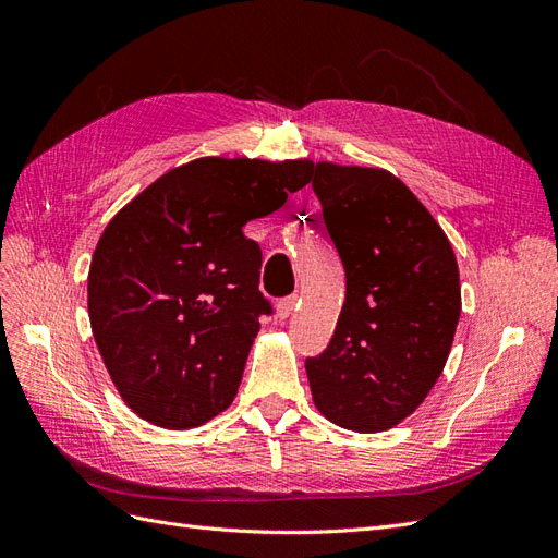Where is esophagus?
Instances as JSON below:
<instances>
[{
  "instance_id": "obj_1",
  "label": "esophagus",
  "mask_w": 558,
  "mask_h": 558,
  "mask_svg": "<svg viewBox=\"0 0 558 558\" xmlns=\"http://www.w3.org/2000/svg\"><path fill=\"white\" fill-rule=\"evenodd\" d=\"M295 305H298V295H289V298L279 300V302H277V318H279V320L289 318V316L293 314Z\"/></svg>"
}]
</instances>
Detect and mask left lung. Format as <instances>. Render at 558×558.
<instances>
[{"instance_id": "8db88e82", "label": "left lung", "mask_w": 558, "mask_h": 558, "mask_svg": "<svg viewBox=\"0 0 558 558\" xmlns=\"http://www.w3.org/2000/svg\"><path fill=\"white\" fill-rule=\"evenodd\" d=\"M312 177L347 277L332 340L305 363L312 398L335 426L381 433L442 375L461 316L459 265L440 223L391 172L316 162Z\"/></svg>"}]
</instances>
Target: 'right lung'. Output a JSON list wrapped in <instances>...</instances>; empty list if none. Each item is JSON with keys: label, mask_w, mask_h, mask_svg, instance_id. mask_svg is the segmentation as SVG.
Wrapping results in <instances>:
<instances>
[{"label": "right lung", "mask_w": 558, "mask_h": 558, "mask_svg": "<svg viewBox=\"0 0 558 558\" xmlns=\"http://www.w3.org/2000/svg\"><path fill=\"white\" fill-rule=\"evenodd\" d=\"M310 160L197 158L118 211L88 272L93 337L128 408L150 424H207L238 396L258 316L263 253L242 228L310 183Z\"/></svg>", "instance_id": "right-lung-1"}]
</instances>
